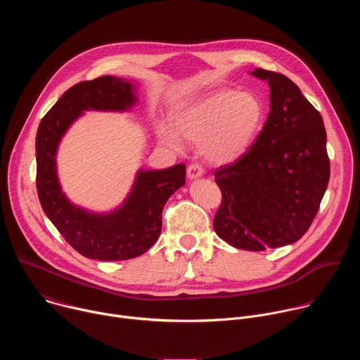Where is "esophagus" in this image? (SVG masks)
Here are the masks:
<instances>
[{"label":"esophagus","mask_w":360,"mask_h":360,"mask_svg":"<svg viewBox=\"0 0 360 360\" xmlns=\"http://www.w3.org/2000/svg\"><path fill=\"white\" fill-rule=\"evenodd\" d=\"M186 174L189 179H196L203 175V167L200 164H191L186 169Z\"/></svg>","instance_id":"1"}]
</instances>
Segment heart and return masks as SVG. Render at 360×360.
<instances>
[{
	"label": "heart",
	"instance_id": "b5f03b06",
	"mask_svg": "<svg viewBox=\"0 0 360 360\" xmlns=\"http://www.w3.org/2000/svg\"><path fill=\"white\" fill-rule=\"evenodd\" d=\"M265 111L252 92L218 89L179 107L168 124L155 128L158 139L174 149H182V138L200 143L203 155L212 162L238 160L259 134Z\"/></svg>",
	"mask_w": 360,
	"mask_h": 360
}]
</instances>
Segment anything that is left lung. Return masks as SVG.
Returning a JSON list of instances; mask_svg holds the SVG:
<instances>
[{
  "label": "left lung",
  "instance_id": "1",
  "mask_svg": "<svg viewBox=\"0 0 360 360\" xmlns=\"http://www.w3.org/2000/svg\"><path fill=\"white\" fill-rule=\"evenodd\" d=\"M271 88L268 120L249 149L218 168L222 203L214 229L229 245L265 250L299 240L312 225L330 176L319 111L283 74L256 68Z\"/></svg>",
  "mask_w": 360,
  "mask_h": 360
}]
</instances>
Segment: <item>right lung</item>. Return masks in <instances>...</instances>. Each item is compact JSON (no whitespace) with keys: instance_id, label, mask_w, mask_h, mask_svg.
<instances>
[{"instance_id":"add662e5","label":"right lung","mask_w":360,"mask_h":360,"mask_svg":"<svg viewBox=\"0 0 360 360\" xmlns=\"http://www.w3.org/2000/svg\"><path fill=\"white\" fill-rule=\"evenodd\" d=\"M129 81L105 75L75 84L41 120L37 139V191L41 207L64 239L82 256L98 261H127L145 253L161 235L162 210L185 185V165L139 171L121 208L91 214L72 205L61 191L56 155L68 127L86 110L125 111L135 104Z\"/></svg>"}]
</instances>
